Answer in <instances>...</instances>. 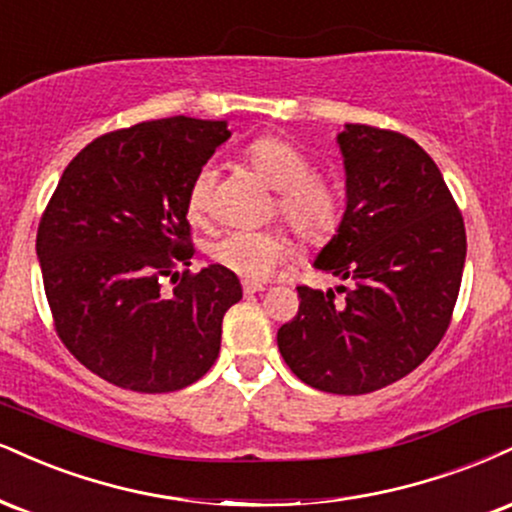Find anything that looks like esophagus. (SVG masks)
I'll list each match as a JSON object with an SVG mask.
<instances>
[{
    "label": "esophagus",
    "mask_w": 512,
    "mask_h": 512,
    "mask_svg": "<svg viewBox=\"0 0 512 512\" xmlns=\"http://www.w3.org/2000/svg\"><path fill=\"white\" fill-rule=\"evenodd\" d=\"M240 286H243V293H245V295H252V293L264 291V286H262L260 281H248V279H245L243 283H240Z\"/></svg>",
    "instance_id": "34e87169"
}]
</instances>
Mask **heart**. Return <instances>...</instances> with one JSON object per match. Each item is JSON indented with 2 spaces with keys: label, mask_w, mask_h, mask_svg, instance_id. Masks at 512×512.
Here are the masks:
<instances>
[{
  "label": "heart",
  "mask_w": 512,
  "mask_h": 512,
  "mask_svg": "<svg viewBox=\"0 0 512 512\" xmlns=\"http://www.w3.org/2000/svg\"><path fill=\"white\" fill-rule=\"evenodd\" d=\"M255 174L276 190L274 212L303 243L322 245L343 221V200L334 183L315 176L312 162L283 135H257L243 150ZM217 183L214 166H200L186 195V214L205 224ZM209 262L248 281H262L286 260L291 243L281 231H226L207 243Z\"/></svg>",
  "instance_id": "obj_1"
}]
</instances>
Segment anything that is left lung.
Listing matches in <instances>:
<instances>
[{
	"label": "left lung",
	"mask_w": 512,
	"mask_h": 512,
	"mask_svg": "<svg viewBox=\"0 0 512 512\" xmlns=\"http://www.w3.org/2000/svg\"><path fill=\"white\" fill-rule=\"evenodd\" d=\"M346 212L315 267L350 286H298L300 307L276 334L312 389L360 396L403 379L439 346L465 267V224L439 166L396 131L348 123L338 133Z\"/></svg>",
	"instance_id": "8db88e82"
}]
</instances>
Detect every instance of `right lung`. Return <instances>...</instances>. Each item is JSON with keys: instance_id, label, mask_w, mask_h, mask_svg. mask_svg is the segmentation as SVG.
Instances as JSON below:
<instances>
[{"instance_id": "right-lung-1", "label": "right lung", "mask_w": 512, "mask_h": 512, "mask_svg": "<svg viewBox=\"0 0 512 512\" xmlns=\"http://www.w3.org/2000/svg\"><path fill=\"white\" fill-rule=\"evenodd\" d=\"M226 121H143L85 145L38 226L42 283L69 353L138 393L186 389L219 357L221 322L243 298L236 274L190 269L171 295L162 276L190 264L186 195L229 140Z\"/></svg>"}]
</instances>
